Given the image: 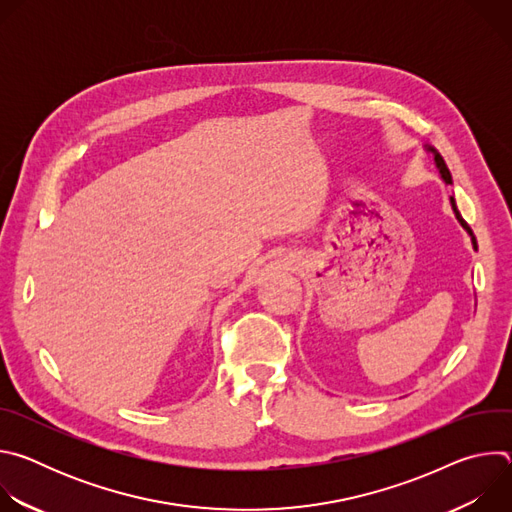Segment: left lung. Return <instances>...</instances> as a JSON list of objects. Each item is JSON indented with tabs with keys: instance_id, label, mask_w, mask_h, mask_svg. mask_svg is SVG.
<instances>
[{
	"instance_id": "left-lung-1",
	"label": "left lung",
	"mask_w": 512,
	"mask_h": 512,
	"mask_svg": "<svg viewBox=\"0 0 512 512\" xmlns=\"http://www.w3.org/2000/svg\"><path fill=\"white\" fill-rule=\"evenodd\" d=\"M427 152H431L433 154V162H435V168L440 170V178L446 182V184H452V174H450V170H448V166H446V162H444V158L437 154L431 145L429 148H425ZM450 204H452V210H454V214H456V218H458V223L462 225V229L470 235V239H472V247H474V251H478V243H476V237H474V233H472V229L468 227V223L464 221L462 218V214H460V210H458V206H456V200H454V196H450Z\"/></svg>"
}]
</instances>
